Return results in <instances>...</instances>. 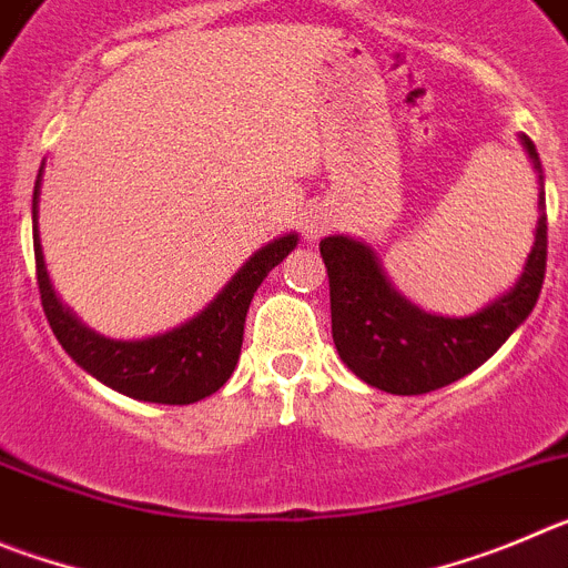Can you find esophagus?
<instances>
[{
	"instance_id": "1",
	"label": "esophagus",
	"mask_w": 568,
	"mask_h": 568,
	"mask_svg": "<svg viewBox=\"0 0 568 568\" xmlns=\"http://www.w3.org/2000/svg\"><path fill=\"white\" fill-rule=\"evenodd\" d=\"M331 221H334V217H331L328 209H314V212H308V217H305L303 223L305 240H308V243H316L322 234H328Z\"/></svg>"
}]
</instances>
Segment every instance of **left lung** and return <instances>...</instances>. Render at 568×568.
Returning <instances> with one entry per match:
<instances>
[{"label": "left lung", "mask_w": 568, "mask_h": 568, "mask_svg": "<svg viewBox=\"0 0 568 568\" xmlns=\"http://www.w3.org/2000/svg\"><path fill=\"white\" fill-rule=\"evenodd\" d=\"M538 178V223L524 272L509 291L469 316H442L410 303L365 240L331 234L320 243L331 285V331L339 359L396 396H418L481 367L532 314L546 274V195L535 144L518 135Z\"/></svg>", "instance_id": "obj_1"}]
</instances>
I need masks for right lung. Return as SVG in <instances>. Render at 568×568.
<instances>
[{
    "label": "right lung",
    "mask_w": 568,
    "mask_h": 568,
    "mask_svg": "<svg viewBox=\"0 0 568 568\" xmlns=\"http://www.w3.org/2000/svg\"><path fill=\"white\" fill-rule=\"evenodd\" d=\"M42 170L33 186V252L36 274H39V294H42L44 314L53 328L59 345L68 351L70 359L84 367L90 376L112 390L138 402L155 405H192L221 390L234 373L243 345V325H246L248 305L254 291L260 288L274 265L283 263L296 248V232L265 243L237 274L221 288L212 303L181 322L178 328L144 339H110L95 334L84 322L61 303L50 283L48 263H44L42 237H39V195H42Z\"/></svg>",
    "instance_id": "add662e5"
}]
</instances>
